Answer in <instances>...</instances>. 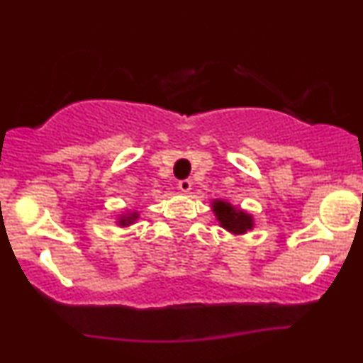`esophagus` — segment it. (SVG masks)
Instances as JSON below:
<instances>
[{"label": "esophagus", "mask_w": 363, "mask_h": 363, "mask_svg": "<svg viewBox=\"0 0 363 363\" xmlns=\"http://www.w3.org/2000/svg\"><path fill=\"white\" fill-rule=\"evenodd\" d=\"M191 186H193V182H191L189 179H182V181L177 182V187L182 191V193H189Z\"/></svg>", "instance_id": "esophagus-1"}]
</instances>
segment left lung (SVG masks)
I'll return each instance as SVG.
<instances>
[{"label":"left lung","instance_id":"obj_1","mask_svg":"<svg viewBox=\"0 0 363 363\" xmlns=\"http://www.w3.org/2000/svg\"><path fill=\"white\" fill-rule=\"evenodd\" d=\"M211 210H213L216 220L220 222V227H223L225 230L232 232L235 235H242L247 230H252V215L245 213L242 210H237L230 203L223 201V199H215L211 203Z\"/></svg>","mask_w":363,"mask_h":363}]
</instances>
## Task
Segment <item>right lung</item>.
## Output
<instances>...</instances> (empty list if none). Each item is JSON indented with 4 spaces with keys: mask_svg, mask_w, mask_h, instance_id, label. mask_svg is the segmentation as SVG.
Here are the masks:
<instances>
[{
    "mask_svg": "<svg viewBox=\"0 0 363 363\" xmlns=\"http://www.w3.org/2000/svg\"><path fill=\"white\" fill-rule=\"evenodd\" d=\"M138 218V211H133V213H126V215H121L118 220V225L121 227H129L131 223H135V220Z\"/></svg>",
    "mask_w": 363,
    "mask_h": 363,
    "instance_id": "right-lung-1",
    "label": "right lung"
}]
</instances>
